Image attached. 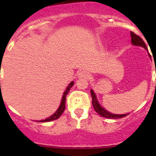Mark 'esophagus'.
Returning <instances> with one entry per match:
<instances>
[{
  "instance_id": "esophagus-1",
  "label": "esophagus",
  "mask_w": 156,
  "mask_h": 156,
  "mask_svg": "<svg viewBox=\"0 0 156 156\" xmlns=\"http://www.w3.org/2000/svg\"><path fill=\"white\" fill-rule=\"evenodd\" d=\"M89 76H90V73L87 71H85V70L79 72V73H78V77L79 78H86L87 79Z\"/></svg>"
}]
</instances>
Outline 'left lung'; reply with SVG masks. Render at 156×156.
Segmentation results:
<instances>
[{
    "instance_id": "1",
    "label": "left lung",
    "mask_w": 156,
    "mask_h": 156,
    "mask_svg": "<svg viewBox=\"0 0 156 156\" xmlns=\"http://www.w3.org/2000/svg\"><path fill=\"white\" fill-rule=\"evenodd\" d=\"M130 37H131V43L133 45H135V46H140L144 48L145 50L148 51L147 49V46H146L145 43L143 41V40L140 38L139 36L136 35L133 32H130ZM148 56L151 58V55H150V54L148 53ZM155 73H156V69H155ZM156 86V83H155ZM90 94H91V97H92V105H93V107L94 108L95 112H98L100 115L101 116L105 117V118H108V119H120V118H122V117H125L126 115H127L129 113H126V114H113L109 112H108L107 110L103 108L102 106L101 105L99 104L98 101L97 97H96V94L94 92V90H90Z\"/></svg>"
}]
</instances>
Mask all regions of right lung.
Returning a JSON list of instances; mask_svg holds the SVG:
<instances>
[{
  "label": "right lung",
  "mask_w": 156,
  "mask_h": 156,
  "mask_svg": "<svg viewBox=\"0 0 156 156\" xmlns=\"http://www.w3.org/2000/svg\"><path fill=\"white\" fill-rule=\"evenodd\" d=\"M73 84H74V82H73V81H72V82L69 83V84L68 85V87H66V90H65L64 93H63L62 98V101H61V104H60V105H59V107H58V108L57 109V111H56L53 114V115H51V116H49L48 118H47V119H42V120H39V121H37V122H50V121L55 120V119H58L59 117L61 116L63 112H64L65 108H66V95L68 94L69 91L70 90V88L73 86Z\"/></svg>",
  "instance_id": "obj_1"
}]
</instances>
